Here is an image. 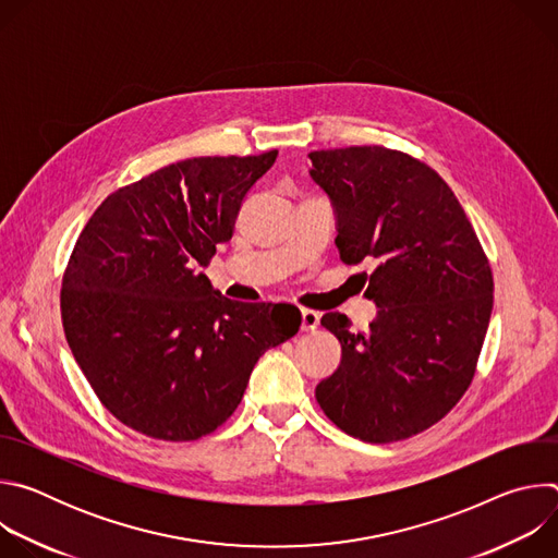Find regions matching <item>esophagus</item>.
<instances>
[{
  "label": "esophagus",
  "instance_id": "esophagus-1",
  "mask_svg": "<svg viewBox=\"0 0 558 558\" xmlns=\"http://www.w3.org/2000/svg\"><path fill=\"white\" fill-rule=\"evenodd\" d=\"M300 317H302V325H300L302 331H313V329H317V325H320V313H317V311L302 308Z\"/></svg>",
  "mask_w": 558,
  "mask_h": 558
}]
</instances>
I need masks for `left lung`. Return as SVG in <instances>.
<instances>
[{
    "label": "left lung",
    "mask_w": 558,
    "mask_h": 558,
    "mask_svg": "<svg viewBox=\"0 0 558 558\" xmlns=\"http://www.w3.org/2000/svg\"><path fill=\"white\" fill-rule=\"evenodd\" d=\"M311 179L333 201L342 263L366 260L368 331L323 315L342 344L315 388L325 415L368 444L409 439L468 390L493 313V269L448 183L420 158L381 145L308 154Z\"/></svg>",
    "instance_id": "8db88e82"
}]
</instances>
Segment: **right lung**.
Wrapping results in <instances>:
<instances>
[{"instance_id":"1","label":"right lung","mask_w":558,"mask_h":558,"mask_svg":"<svg viewBox=\"0 0 558 558\" xmlns=\"http://www.w3.org/2000/svg\"><path fill=\"white\" fill-rule=\"evenodd\" d=\"M276 156L185 158L112 192L78 233L61 278L65 340L128 428L163 441L214 433L260 355L298 333L291 304L235 302L198 274Z\"/></svg>"}]
</instances>
